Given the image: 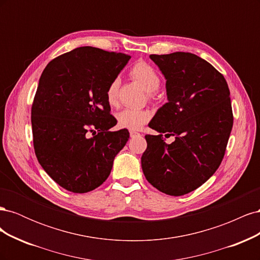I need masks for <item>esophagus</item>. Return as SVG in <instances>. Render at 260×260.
<instances>
[{
	"label": "esophagus",
	"mask_w": 260,
	"mask_h": 260,
	"mask_svg": "<svg viewBox=\"0 0 260 260\" xmlns=\"http://www.w3.org/2000/svg\"><path fill=\"white\" fill-rule=\"evenodd\" d=\"M140 133L136 132V131H130V137L131 138H136V137H139Z\"/></svg>",
	"instance_id": "1"
}]
</instances>
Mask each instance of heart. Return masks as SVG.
Instances as JSON below:
<instances>
[{"mask_svg": "<svg viewBox=\"0 0 260 260\" xmlns=\"http://www.w3.org/2000/svg\"><path fill=\"white\" fill-rule=\"evenodd\" d=\"M130 75L136 79L147 93H153L158 90L160 85V77L156 70L146 62H137L130 70ZM118 89H119V79L112 80L106 90V100L109 105H116L118 100ZM151 114L145 109L123 108L116 115V119L119 127L139 130L149 120Z\"/></svg>", "mask_w": 260, "mask_h": 260, "instance_id": "b5f03b06", "label": "heart"}]
</instances>
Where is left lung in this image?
<instances>
[{"instance_id": "obj_1", "label": "left lung", "mask_w": 260, "mask_h": 260, "mask_svg": "<svg viewBox=\"0 0 260 260\" xmlns=\"http://www.w3.org/2000/svg\"><path fill=\"white\" fill-rule=\"evenodd\" d=\"M166 79L167 103L157 109L141 157L146 180L157 190L181 196L215 174L224 156L233 125L224 77L198 55L176 52L149 55ZM175 137L168 145L162 139Z\"/></svg>"}]
</instances>
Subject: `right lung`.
<instances>
[{"label": "right lung", "mask_w": 260, "mask_h": 260, "mask_svg": "<svg viewBox=\"0 0 260 260\" xmlns=\"http://www.w3.org/2000/svg\"><path fill=\"white\" fill-rule=\"evenodd\" d=\"M130 58L81 46L50 61L40 77L31 108L35 152L46 174L70 192L103 183L129 140L127 129L111 130L117 120L106 90Z\"/></svg>", "instance_id": "1"}]
</instances>
